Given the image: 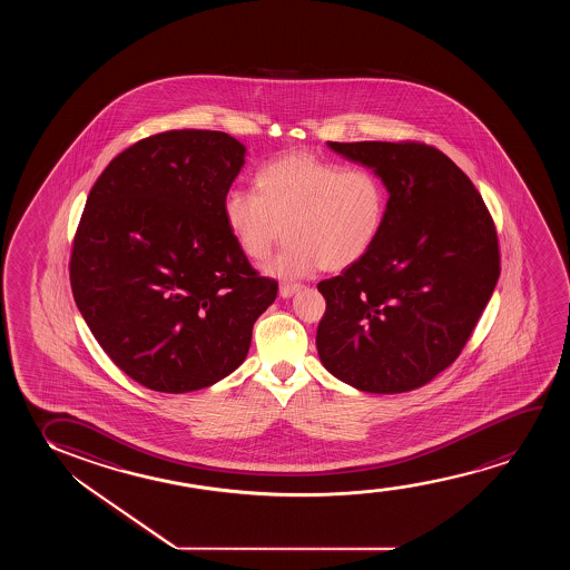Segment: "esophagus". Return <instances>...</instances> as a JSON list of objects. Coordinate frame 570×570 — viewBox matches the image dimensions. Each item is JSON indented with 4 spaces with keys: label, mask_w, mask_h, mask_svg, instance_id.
<instances>
[{
    "label": "esophagus",
    "mask_w": 570,
    "mask_h": 570,
    "mask_svg": "<svg viewBox=\"0 0 570 570\" xmlns=\"http://www.w3.org/2000/svg\"><path fill=\"white\" fill-rule=\"evenodd\" d=\"M302 289V284H292V282H282L281 284V296L292 297L296 292Z\"/></svg>",
    "instance_id": "1"
}]
</instances>
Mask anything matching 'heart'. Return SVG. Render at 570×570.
Listing matches in <instances>:
<instances>
[{
	"mask_svg": "<svg viewBox=\"0 0 570 570\" xmlns=\"http://www.w3.org/2000/svg\"><path fill=\"white\" fill-rule=\"evenodd\" d=\"M255 190L234 188L224 218L239 249L265 261L284 237L288 243L268 273L299 278L356 265L372 250L387 216V188L366 167H346L309 154L263 165Z\"/></svg>",
	"mask_w": 570,
	"mask_h": 570,
	"instance_id": "b5f03b06",
	"label": "heart"
}]
</instances>
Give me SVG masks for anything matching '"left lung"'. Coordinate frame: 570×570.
I'll list each match as a JSON object with an SVG mask.
<instances>
[{
  "instance_id": "8db88e82",
  "label": "left lung",
  "mask_w": 570,
  "mask_h": 570,
  "mask_svg": "<svg viewBox=\"0 0 570 570\" xmlns=\"http://www.w3.org/2000/svg\"><path fill=\"white\" fill-rule=\"evenodd\" d=\"M387 188L372 250L317 284L321 364L367 393H405L460 356L500 274L491 214L468 175L416 141H327Z\"/></svg>"
}]
</instances>
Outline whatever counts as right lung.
<instances>
[{
    "instance_id": "obj_1",
    "label": "right lung",
    "mask_w": 570,
    "mask_h": 570,
    "mask_svg": "<svg viewBox=\"0 0 570 570\" xmlns=\"http://www.w3.org/2000/svg\"><path fill=\"white\" fill-rule=\"evenodd\" d=\"M247 149L214 130L156 134L118 154L87 196L73 299L109 358L161 393L242 366L278 282L258 276L224 218Z\"/></svg>"
}]
</instances>
